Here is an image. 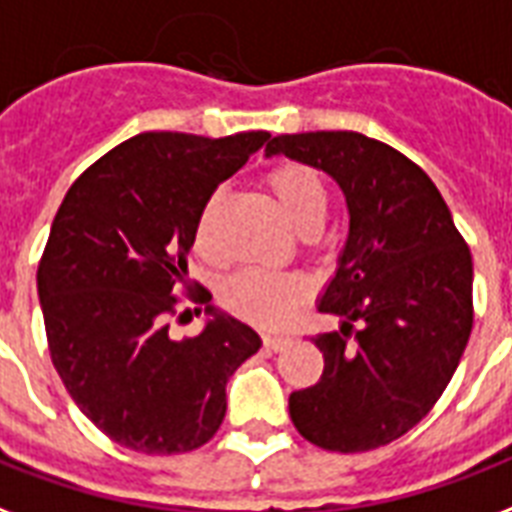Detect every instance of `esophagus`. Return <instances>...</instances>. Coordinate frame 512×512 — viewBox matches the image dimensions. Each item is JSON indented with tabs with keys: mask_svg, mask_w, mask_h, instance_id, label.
<instances>
[{
	"mask_svg": "<svg viewBox=\"0 0 512 512\" xmlns=\"http://www.w3.org/2000/svg\"><path fill=\"white\" fill-rule=\"evenodd\" d=\"M263 343H265V349H271V351H282L290 346V335H279V333H265L263 335Z\"/></svg>",
	"mask_w": 512,
	"mask_h": 512,
	"instance_id": "obj_1",
	"label": "esophagus"
}]
</instances>
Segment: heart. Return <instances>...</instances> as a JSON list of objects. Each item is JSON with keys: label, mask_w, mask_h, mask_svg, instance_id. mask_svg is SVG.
Instances as JSON below:
<instances>
[{"label": "heart", "mask_w": 512, "mask_h": 512, "mask_svg": "<svg viewBox=\"0 0 512 512\" xmlns=\"http://www.w3.org/2000/svg\"><path fill=\"white\" fill-rule=\"evenodd\" d=\"M268 187L292 228L311 233L322 225L330 198L317 171L300 163H284L268 174ZM214 217H217V195L206 201L195 220V249L204 255H212L214 249ZM303 292H306L303 282L295 276L249 268L225 282L222 303L257 325H279L290 314V308L303 298Z\"/></svg>", "instance_id": "1"}]
</instances>
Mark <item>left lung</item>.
I'll list each match as a JSON object with an SVG mask.
<instances>
[{
	"label": "left lung",
	"instance_id": "1",
	"mask_svg": "<svg viewBox=\"0 0 512 512\" xmlns=\"http://www.w3.org/2000/svg\"><path fill=\"white\" fill-rule=\"evenodd\" d=\"M287 155L338 182L349 239L319 298L341 330L319 333L317 384L292 392L308 443L357 454L416 427L462 360L473 330V257L435 182L395 147L357 131L273 136Z\"/></svg>",
	"mask_w": 512,
	"mask_h": 512
}]
</instances>
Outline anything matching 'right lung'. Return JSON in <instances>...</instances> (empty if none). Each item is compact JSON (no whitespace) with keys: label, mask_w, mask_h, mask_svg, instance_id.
Masks as SVG:
<instances>
[{"label":"right lung","mask_w":512,"mask_h":512,"mask_svg":"<svg viewBox=\"0 0 512 512\" xmlns=\"http://www.w3.org/2000/svg\"><path fill=\"white\" fill-rule=\"evenodd\" d=\"M268 139L131 136L58 206L37 271L50 360L77 408L120 446L166 456L209 443L225 419L228 378L260 349V335L217 311L206 290L190 295L209 314L195 338L177 341L169 317L174 292L193 290L198 212Z\"/></svg>","instance_id":"add662e5"}]
</instances>
